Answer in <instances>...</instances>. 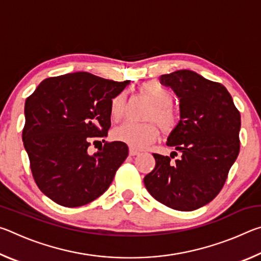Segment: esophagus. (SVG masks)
Listing matches in <instances>:
<instances>
[{
    "label": "esophagus",
    "mask_w": 261,
    "mask_h": 261,
    "mask_svg": "<svg viewBox=\"0 0 261 261\" xmlns=\"http://www.w3.org/2000/svg\"><path fill=\"white\" fill-rule=\"evenodd\" d=\"M129 154L131 156H135V155H138L139 154V151H137V149H135V148H132V147H130L129 148Z\"/></svg>",
    "instance_id": "obj_1"
}]
</instances>
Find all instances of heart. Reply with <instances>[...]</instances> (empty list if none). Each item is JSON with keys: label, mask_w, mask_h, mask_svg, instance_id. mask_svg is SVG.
<instances>
[{"label": "heart", "mask_w": 261, "mask_h": 261, "mask_svg": "<svg viewBox=\"0 0 261 261\" xmlns=\"http://www.w3.org/2000/svg\"><path fill=\"white\" fill-rule=\"evenodd\" d=\"M140 92L152 101V106L147 113V118L155 120L161 129L166 132L173 131L178 122L177 113L173 108V93L156 82H146L140 86ZM126 106L125 92H121L114 96L110 102V116L114 121H120L124 116ZM159 129L155 122L144 123L125 122L117 126L113 132L114 139L123 141L135 148H144L155 141Z\"/></svg>", "instance_id": "b5f03b06"}]
</instances>
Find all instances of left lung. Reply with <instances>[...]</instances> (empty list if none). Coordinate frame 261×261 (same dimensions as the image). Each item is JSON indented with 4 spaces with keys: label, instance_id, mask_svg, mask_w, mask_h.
<instances>
[{
    "label": "left lung",
    "instance_id": "left-lung-1",
    "mask_svg": "<svg viewBox=\"0 0 261 261\" xmlns=\"http://www.w3.org/2000/svg\"><path fill=\"white\" fill-rule=\"evenodd\" d=\"M160 83L179 99L180 120L167 145L182 155L173 162V155L153 154L155 168L144 184L170 208H200L218 196L240 153L241 114L222 84L191 70L162 74Z\"/></svg>",
    "mask_w": 261,
    "mask_h": 261
}]
</instances>
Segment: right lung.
Masks as SVG:
<instances>
[{"label":"right lung","mask_w":261,"mask_h":261,"mask_svg":"<svg viewBox=\"0 0 261 261\" xmlns=\"http://www.w3.org/2000/svg\"><path fill=\"white\" fill-rule=\"evenodd\" d=\"M129 84L74 72L45 79L26 99L24 147L38 188L56 204L86 205L113 182L126 144L106 141L93 155L87 149L107 137L110 102Z\"/></svg>","instance_id":"1"}]
</instances>
